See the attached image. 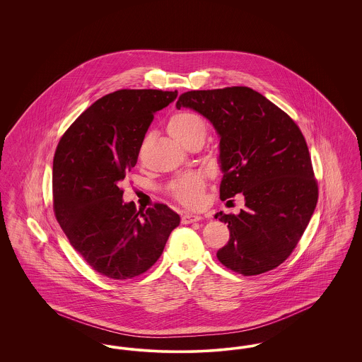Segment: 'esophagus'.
Listing matches in <instances>:
<instances>
[{
    "mask_svg": "<svg viewBox=\"0 0 362 362\" xmlns=\"http://www.w3.org/2000/svg\"><path fill=\"white\" fill-rule=\"evenodd\" d=\"M202 217L201 216H195V214H185L182 217V223L183 224H192V223H197L199 221Z\"/></svg>",
    "mask_w": 362,
    "mask_h": 362,
    "instance_id": "esophagus-1",
    "label": "esophagus"
}]
</instances>
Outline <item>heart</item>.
Segmentation results:
<instances>
[{
  "label": "heart",
  "instance_id": "obj_1",
  "mask_svg": "<svg viewBox=\"0 0 362 362\" xmlns=\"http://www.w3.org/2000/svg\"><path fill=\"white\" fill-rule=\"evenodd\" d=\"M168 132L173 138L189 144L194 138H205L206 123L195 112L179 111L168 121ZM205 177L197 173H186L168 185V192L183 206H202L205 201Z\"/></svg>",
  "mask_w": 362,
  "mask_h": 362
}]
</instances>
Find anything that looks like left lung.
Listing matches in <instances>:
<instances>
[{
  "label": "left lung",
  "mask_w": 362,
  "mask_h": 362,
  "mask_svg": "<svg viewBox=\"0 0 362 362\" xmlns=\"http://www.w3.org/2000/svg\"><path fill=\"white\" fill-rule=\"evenodd\" d=\"M176 107L206 117L221 137V201L239 192L245 199L239 214L214 216L230 233L217 258L243 276L276 269L301 239L319 197L300 127L248 86L189 90L179 96Z\"/></svg>",
  "instance_id": "1"
}]
</instances>
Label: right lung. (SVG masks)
I'll use <instances>...</instances> for the list:
<instances>
[{
    "instance_id": "obj_1",
    "label": "right lung",
    "mask_w": 362,
    "mask_h": 362,
    "mask_svg": "<svg viewBox=\"0 0 362 362\" xmlns=\"http://www.w3.org/2000/svg\"><path fill=\"white\" fill-rule=\"evenodd\" d=\"M177 90L119 89L70 124L52 160L54 214L71 247L99 274L126 281L161 257L179 214L164 204H123L121 182L137 164L153 114Z\"/></svg>"
}]
</instances>
